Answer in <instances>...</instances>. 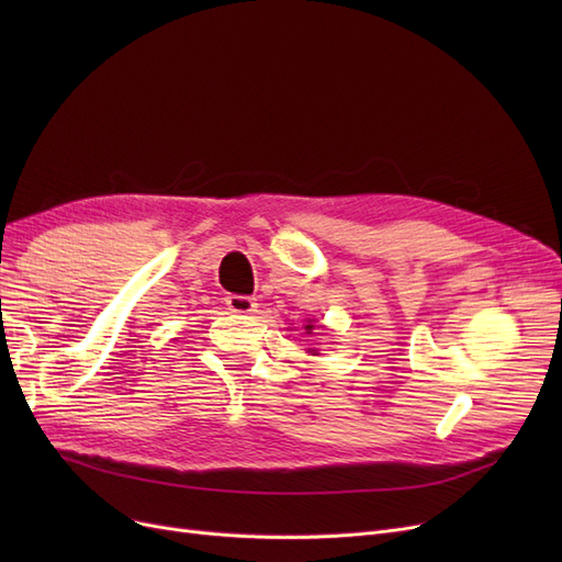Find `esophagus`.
<instances>
[{
  "label": "esophagus",
  "mask_w": 562,
  "mask_h": 562,
  "mask_svg": "<svg viewBox=\"0 0 562 562\" xmlns=\"http://www.w3.org/2000/svg\"><path fill=\"white\" fill-rule=\"evenodd\" d=\"M255 307H258V302L248 295H229L227 297V310L234 314H250V312H255Z\"/></svg>",
  "instance_id": "esophagus-1"
}]
</instances>
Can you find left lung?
I'll return each instance as SVG.
<instances>
[{
    "label": "left lung",
    "instance_id": "obj_1",
    "mask_svg": "<svg viewBox=\"0 0 562 562\" xmlns=\"http://www.w3.org/2000/svg\"><path fill=\"white\" fill-rule=\"evenodd\" d=\"M312 328H314V326H307V333H312Z\"/></svg>",
    "mask_w": 562,
    "mask_h": 562
}]
</instances>
